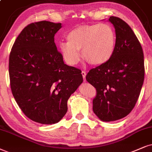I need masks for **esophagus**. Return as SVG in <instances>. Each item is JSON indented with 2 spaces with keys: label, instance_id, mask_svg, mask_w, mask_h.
Listing matches in <instances>:
<instances>
[{
  "label": "esophagus",
  "instance_id": "1",
  "mask_svg": "<svg viewBox=\"0 0 152 152\" xmlns=\"http://www.w3.org/2000/svg\"><path fill=\"white\" fill-rule=\"evenodd\" d=\"M86 74H87V73H86V72H85V71H82V72H81V74H82V76H83V78L84 80H86Z\"/></svg>",
  "mask_w": 152,
  "mask_h": 152
}]
</instances>
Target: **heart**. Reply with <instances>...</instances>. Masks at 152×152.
Listing matches in <instances>:
<instances>
[{
    "mask_svg": "<svg viewBox=\"0 0 152 152\" xmlns=\"http://www.w3.org/2000/svg\"><path fill=\"white\" fill-rule=\"evenodd\" d=\"M67 43H61L59 48L69 64L75 65L82 56L92 65H101L112 57L116 47V34L106 23L82 25L66 36Z\"/></svg>",
    "mask_w": 152,
    "mask_h": 152,
    "instance_id": "heart-1",
    "label": "heart"
}]
</instances>
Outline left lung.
I'll use <instances>...</instances> for the list:
<instances>
[{
	"instance_id": "obj_1",
	"label": "left lung",
	"mask_w": 152,
	"mask_h": 152,
	"mask_svg": "<svg viewBox=\"0 0 152 152\" xmlns=\"http://www.w3.org/2000/svg\"><path fill=\"white\" fill-rule=\"evenodd\" d=\"M109 21L116 31V47L111 58L92 69L86 80L97 95L94 113L102 121H114L129 114L139 97L145 78L144 53L133 31L119 17Z\"/></svg>"
}]
</instances>
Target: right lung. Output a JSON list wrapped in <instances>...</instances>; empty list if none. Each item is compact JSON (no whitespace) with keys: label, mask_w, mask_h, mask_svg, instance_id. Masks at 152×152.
<instances>
[{"label":"right lung","mask_w":152,"mask_h":152,"mask_svg":"<svg viewBox=\"0 0 152 152\" xmlns=\"http://www.w3.org/2000/svg\"><path fill=\"white\" fill-rule=\"evenodd\" d=\"M61 23H31L13 44L9 58L10 88L21 110L41 124L59 122L67 101L82 83L81 72L65 64L57 50L55 35Z\"/></svg>","instance_id":"right-lung-1"}]
</instances>
